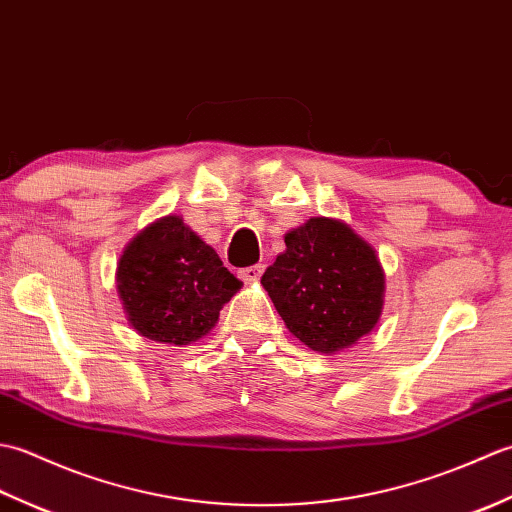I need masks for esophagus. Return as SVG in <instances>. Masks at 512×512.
I'll return each mask as SVG.
<instances>
[{
	"label": "esophagus",
	"instance_id": "1",
	"mask_svg": "<svg viewBox=\"0 0 512 512\" xmlns=\"http://www.w3.org/2000/svg\"><path fill=\"white\" fill-rule=\"evenodd\" d=\"M264 273V266L262 264H253V266H246V268H239V277L244 281H259Z\"/></svg>",
	"mask_w": 512,
	"mask_h": 512
}]
</instances>
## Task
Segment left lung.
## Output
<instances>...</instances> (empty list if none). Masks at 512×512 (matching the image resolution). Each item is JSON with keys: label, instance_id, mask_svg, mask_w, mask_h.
Returning a JSON list of instances; mask_svg holds the SVG:
<instances>
[{"label": "left lung", "instance_id": "1", "mask_svg": "<svg viewBox=\"0 0 512 512\" xmlns=\"http://www.w3.org/2000/svg\"><path fill=\"white\" fill-rule=\"evenodd\" d=\"M284 242L262 286L286 328L321 354L341 352L372 332L385 297L376 250L332 217H310Z\"/></svg>", "mask_w": 512, "mask_h": 512}]
</instances>
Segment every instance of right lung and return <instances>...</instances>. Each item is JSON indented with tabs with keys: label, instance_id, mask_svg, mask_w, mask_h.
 Listing matches in <instances>:
<instances>
[{
	"label": "right lung",
	"instance_id": "right-lung-1",
	"mask_svg": "<svg viewBox=\"0 0 512 512\" xmlns=\"http://www.w3.org/2000/svg\"><path fill=\"white\" fill-rule=\"evenodd\" d=\"M242 288L215 250L180 215L160 217L123 250L116 290L127 321L145 339L189 345L213 330Z\"/></svg>",
	"mask_w": 512,
	"mask_h": 512
}]
</instances>
